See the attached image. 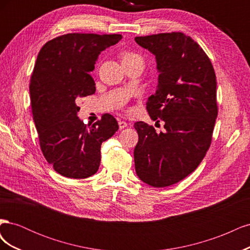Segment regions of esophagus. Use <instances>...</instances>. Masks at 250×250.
<instances>
[{"label":"esophagus","instance_id":"34e87169","mask_svg":"<svg viewBox=\"0 0 250 250\" xmlns=\"http://www.w3.org/2000/svg\"><path fill=\"white\" fill-rule=\"evenodd\" d=\"M119 127H120V129H124L125 127H127V123L125 122V121H119Z\"/></svg>","mask_w":250,"mask_h":250}]
</instances>
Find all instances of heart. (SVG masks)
Returning a JSON list of instances; mask_svg holds the SVG:
<instances>
[{"label":"heart","mask_w":250,"mask_h":250,"mask_svg":"<svg viewBox=\"0 0 250 250\" xmlns=\"http://www.w3.org/2000/svg\"><path fill=\"white\" fill-rule=\"evenodd\" d=\"M121 59H122V62H138V60H141L143 62V58L141 55H139L138 53H134L131 51H123L121 53Z\"/></svg>","instance_id":"heart-1"}]
</instances>
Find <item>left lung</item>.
<instances>
[{"label": "left lung", "instance_id": "obj_1", "mask_svg": "<svg viewBox=\"0 0 250 250\" xmlns=\"http://www.w3.org/2000/svg\"><path fill=\"white\" fill-rule=\"evenodd\" d=\"M156 58L158 85L146 102L153 121H164L166 131L137 122L135 172L154 188L169 187L198 167L213 139L218 116L217 81L208 56L181 32L135 37Z\"/></svg>", "mask_w": 250, "mask_h": 250}]
</instances>
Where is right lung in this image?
I'll use <instances>...</instances> for the list:
<instances>
[{"label": "right lung", "mask_w": 250, "mask_h": 250, "mask_svg": "<svg viewBox=\"0 0 250 250\" xmlns=\"http://www.w3.org/2000/svg\"><path fill=\"white\" fill-rule=\"evenodd\" d=\"M121 40V34L67 33L44 43L37 55L30 80L33 120L44 158L64 177L94 175L101 144L119 129L109 113L87 127L77 117L76 102L95 94L89 73L98 55Z\"/></svg>", "instance_id": "obj_1"}]
</instances>
